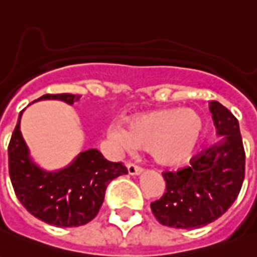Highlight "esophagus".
<instances>
[{"label":"esophagus","instance_id":"1","mask_svg":"<svg viewBox=\"0 0 257 257\" xmlns=\"http://www.w3.org/2000/svg\"><path fill=\"white\" fill-rule=\"evenodd\" d=\"M126 168H128L129 175H139V174H142V171H143L141 167L136 166L134 163H128V164H126Z\"/></svg>","mask_w":257,"mask_h":257}]
</instances>
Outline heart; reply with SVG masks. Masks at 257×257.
<instances>
[{"label":"heart","mask_w":257,"mask_h":257,"mask_svg":"<svg viewBox=\"0 0 257 257\" xmlns=\"http://www.w3.org/2000/svg\"><path fill=\"white\" fill-rule=\"evenodd\" d=\"M203 129V119L196 111L164 108L132 116L126 128L112 126L108 136L119 147L147 149L159 164L178 166L196 152Z\"/></svg>","instance_id":"heart-1"}]
</instances>
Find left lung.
<instances>
[{
    "mask_svg": "<svg viewBox=\"0 0 257 257\" xmlns=\"http://www.w3.org/2000/svg\"><path fill=\"white\" fill-rule=\"evenodd\" d=\"M210 111L221 141L191 159V166L163 172L167 191L150 204L157 221L181 229L200 228L221 217L239 195L245 150L238 119L218 101Z\"/></svg>",
    "mask_w": 257,
    "mask_h": 257,
    "instance_id": "obj_1",
    "label": "left lung"
}]
</instances>
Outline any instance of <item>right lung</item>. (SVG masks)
Listing matches in <instances>:
<instances>
[{
    "label": "right lung",
    "mask_w": 257,
    "mask_h": 257,
    "mask_svg": "<svg viewBox=\"0 0 257 257\" xmlns=\"http://www.w3.org/2000/svg\"><path fill=\"white\" fill-rule=\"evenodd\" d=\"M79 94H44L39 100H61L72 105ZM19 114L8 146V166L14 191L23 207L41 221L68 228L85 225L97 216L105 189L112 179L126 174L122 163L104 159L96 149L79 153L69 166L46 171L30 157L21 132Z\"/></svg>",
    "instance_id": "obj_1"
}]
</instances>
